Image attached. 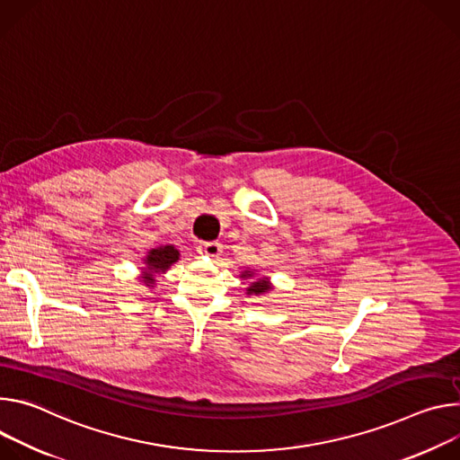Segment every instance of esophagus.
<instances>
[{"instance_id": "esophagus-1", "label": "esophagus", "mask_w": 460, "mask_h": 460, "mask_svg": "<svg viewBox=\"0 0 460 460\" xmlns=\"http://www.w3.org/2000/svg\"><path fill=\"white\" fill-rule=\"evenodd\" d=\"M199 252L204 253V256H208V258H217V256H221L223 246H221L219 243H216V241H212V243H202V244L199 246Z\"/></svg>"}]
</instances>
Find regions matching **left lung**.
<instances>
[{"label":"left lung","mask_w":460,"mask_h":460,"mask_svg":"<svg viewBox=\"0 0 460 460\" xmlns=\"http://www.w3.org/2000/svg\"><path fill=\"white\" fill-rule=\"evenodd\" d=\"M241 278H252V272H248V270H244L243 274H241ZM272 290V285H270V281H269V278H261V279H258V281H252L250 283V287L246 288V294L248 296H263V294H267V292H270Z\"/></svg>","instance_id":"8db88e82"}]
</instances>
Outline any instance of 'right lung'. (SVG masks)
<instances>
[{
  "label": "right lung",
  "instance_id": "1",
  "mask_svg": "<svg viewBox=\"0 0 460 460\" xmlns=\"http://www.w3.org/2000/svg\"><path fill=\"white\" fill-rule=\"evenodd\" d=\"M179 256L181 253L173 244H164L149 250L144 260L146 267L142 269V283L146 287L155 285V276L164 274L175 261H179Z\"/></svg>",
  "mask_w": 460,
  "mask_h": 460
}]
</instances>
